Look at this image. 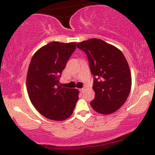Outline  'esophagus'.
Masks as SVG:
<instances>
[{
  "label": "esophagus",
  "instance_id": "1",
  "mask_svg": "<svg viewBox=\"0 0 155 155\" xmlns=\"http://www.w3.org/2000/svg\"><path fill=\"white\" fill-rule=\"evenodd\" d=\"M80 92H84L85 91V87H83V88H81V89H80Z\"/></svg>",
  "mask_w": 155,
  "mask_h": 155
}]
</instances>
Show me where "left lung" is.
<instances>
[{
    "mask_svg": "<svg viewBox=\"0 0 155 155\" xmlns=\"http://www.w3.org/2000/svg\"><path fill=\"white\" fill-rule=\"evenodd\" d=\"M87 54L93 75L95 98L90 105L97 113L108 114L124 104L131 88V74L124 54L103 40L91 38L76 46Z\"/></svg>",
    "mask_w": 155,
    "mask_h": 155,
    "instance_id": "left-lung-1",
    "label": "left lung"
}]
</instances>
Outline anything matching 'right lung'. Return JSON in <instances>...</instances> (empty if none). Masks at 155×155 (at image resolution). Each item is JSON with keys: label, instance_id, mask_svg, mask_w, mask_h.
I'll return each mask as SVG.
<instances>
[{"label": "right lung", "instance_id": "add662e5", "mask_svg": "<svg viewBox=\"0 0 155 155\" xmlns=\"http://www.w3.org/2000/svg\"><path fill=\"white\" fill-rule=\"evenodd\" d=\"M76 44L51 42L33 54L27 75L32 104L49 120L61 121L72 114L79 99L76 89L62 87L59 79Z\"/></svg>", "mask_w": 155, "mask_h": 155}]
</instances>
